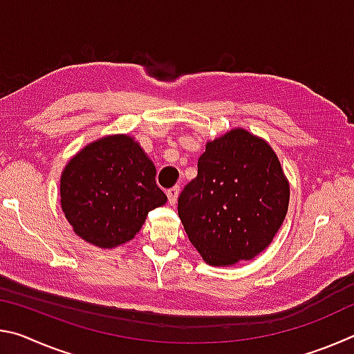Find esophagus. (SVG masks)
I'll use <instances>...</instances> for the list:
<instances>
[{
	"label": "esophagus",
	"instance_id": "34e87169",
	"mask_svg": "<svg viewBox=\"0 0 354 354\" xmlns=\"http://www.w3.org/2000/svg\"><path fill=\"white\" fill-rule=\"evenodd\" d=\"M178 196H179V187H178V185H175V187H171V189L167 190V198H169L170 205H175V203L178 201Z\"/></svg>",
	"mask_w": 354,
	"mask_h": 354
}]
</instances>
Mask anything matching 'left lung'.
I'll use <instances>...</instances> for the list:
<instances>
[{
	"mask_svg": "<svg viewBox=\"0 0 354 354\" xmlns=\"http://www.w3.org/2000/svg\"><path fill=\"white\" fill-rule=\"evenodd\" d=\"M289 184L273 149L245 129L209 142L178 198L185 234L211 266L250 261L283 225Z\"/></svg>",
	"mask_w": 354,
	"mask_h": 354,
	"instance_id": "left-lung-1",
	"label": "left lung"
}]
</instances>
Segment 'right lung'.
<instances>
[{
    "mask_svg": "<svg viewBox=\"0 0 354 354\" xmlns=\"http://www.w3.org/2000/svg\"><path fill=\"white\" fill-rule=\"evenodd\" d=\"M165 201L153 162L129 136L91 143L62 171L65 217L77 236L100 248L131 241L148 212Z\"/></svg>",
    "mask_w": 354,
    "mask_h": 354,
    "instance_id": "obj_1",
    "label": "right lung"
}]
</instances>
